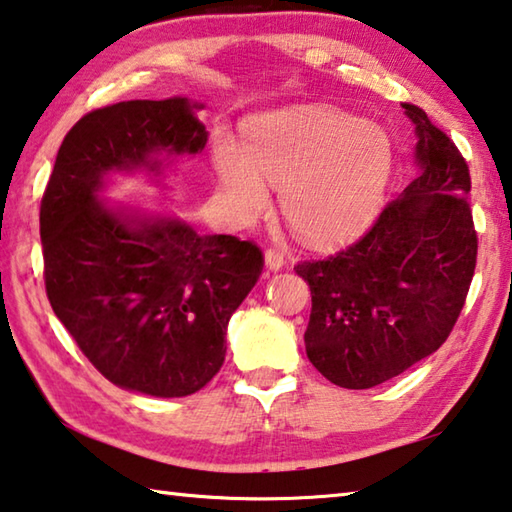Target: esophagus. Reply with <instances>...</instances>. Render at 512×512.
Returning a JSON list of instances; mask_svg holds the SVG:
<instances>
[{
	"label": "esophagus",
	"instance_id": "34e87169",
	"mask_svg": "<svg viewBox=\"0 0 512 512\" xmlns=\"http://www.w3.org/2000/svg\"><path fill=\"white\" fill-rule=\"evenodd\" d=\"M283 265H285V258H283L281 251H276V249L265 251V267H267V270L279 272V270H283Z\"/></svg>",
	"mask_w": 512,
	"mask_h": 512
}]
</instances>
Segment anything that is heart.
I'll list each match as a JSON object with an SVG mask.
<instances>
[{
    "instance_id": "b5f03b06",
    "label": "heart",
    "mask_w": 512,
    "mask_h": 512,
    "mask_svg": "<svg viewBox=\"0 0 512 512\" xmlns=\"http://www.w3.org/2000/svg\"><path fill=\"white\" fill-rule=\"evenodd\" d=\"M227 202L254 220L279 188L288 227L315 247H335L369 227L387 193L393 148L375 125L333 107H297L256 121L245 146L229 137L213 148Z\"/></svg>"
}]
</instances>
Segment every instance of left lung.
<instances>
[{
  "label": "left lung",
  "mask_w": 512,
  "mask_h": 512,
  "mask_svg": "<svg viewBox=\"0 0 512 512\" xmlns=\"http://www.w3.org/2000/svg\"><path fill=\"white\" fill-rule=\"evenodd\" d=\"M402 107L418 137L414 182L355 245L294 267L312 294L308 360L344 389L378 387L438 351L477 265L468 164L420 107Z\"/></svg>",
  "instance_id": "8db88e82"
}]
</instances>
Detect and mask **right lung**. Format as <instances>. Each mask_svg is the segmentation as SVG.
<instances>
[{
	"label": "right lung",
	"mask_w": 512,
	"mask_h": 512,
	"mask_svg": "<svg viewBox=\"0 0 512 512\" xmlns=\"http://www.w3.org/2000/svg\"><path fill=\"white\" fill-rule=\"evenodd\" d=\"M202 107L173 96L85 114L40 204L53 312L107 380L155 398L191 396L220 371L229 319L263 272L247 240L101 197L112 175L159 179L164 161L202 152Z\"/></svg>",
	"instance_id": "right-lung-1"
}]
</instances>
